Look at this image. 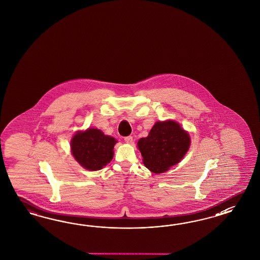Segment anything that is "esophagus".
Listing matches in <instances>:
<instances>
[{
    "label": "esophagus",
    "instance_id": "1",
    "mask_svg": "<svg viewBox=\"0 0 260 260\" xmlns=\"http://www.w3.org/2000/svg\"><path fill=\"white\" fill-rule=\"evenodd\" d=\"M124 140H125V142L127 143V144H132L133 141H134V138H133V136H126V137L124 138Z\"/></svg>",
    "mask_w": 260,
    "mask_h": 260
}]
</instances>
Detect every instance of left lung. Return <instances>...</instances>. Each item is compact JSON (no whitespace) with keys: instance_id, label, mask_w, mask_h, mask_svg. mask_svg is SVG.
<instances>
[{"instance_id":"8db88e82","label":"left lung","mask_w":260,"mask_h":260,"mask_svg":"<svg viewBox=\"0 0 260 260\" xmlns=\"http://www.w3.org/2000/svg\"><path fill=\"white\" fill-rule=\"evenodd\" d=\"M190 139L179 124L168 120L157 122L150 134L138 141L144 165L154 173H165L181 161L188 151Z\"/></svg>"}]
</instances>
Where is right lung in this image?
Segmentation results:
<instances>
[{"mask_svg": "<svg viewBox=\"0 0 260 260\" xmlns=\"http://www.w3.org/2000/svg\"><path fill=\"white\" fill-rule=\"evenodd\" d=\"M116 142L100 129L88 128L72 137L71 152L80 165L89 171H98L112 160Z\"/></svg>", "mask_w": 260, "mask_h": 260, "instance_id": "obj_1", "label": "right lung"}]
</instances>
